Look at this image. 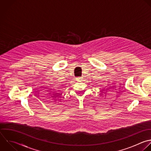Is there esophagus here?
I'll use <instances>...</instances> for the list:
<instances>
[{
  "instance_id": "1",
  "label": "esophagus",
  "mask_w": 151,
  "mask_h": 151,
  "mask_svg": "<svg viewBox=\"0 0 151 151\" xmlns=\"http://www.w3.org/2000/svg\"><path fill=\"white\" fill-rule=\"evenodd\" d=\"M81 80H82V77H77V78H76V80H77V81Z\"/></svg>"
}]
</instances>
